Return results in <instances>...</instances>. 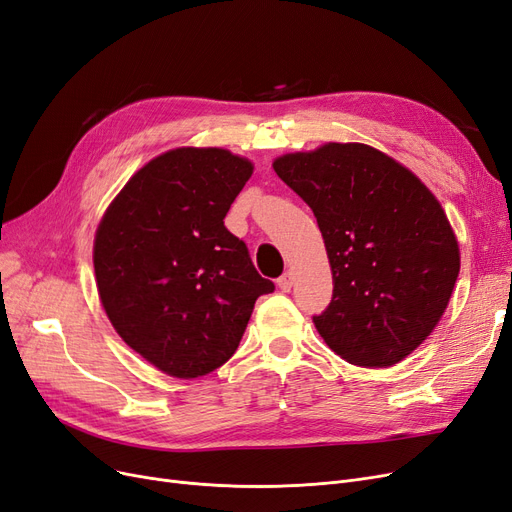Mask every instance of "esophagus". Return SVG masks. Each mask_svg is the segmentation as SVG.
<instances>
[{
    "instance_id": "1",
    "label": "esophagus",
    "mask_w": 512,
    "mask_h": 512,
    "mask_svg": "<svg viewBox=\"0 0 512 512\" xmlns=\"http://www.w3.org/2000/svg\"><path fill=\"white\" fill-rule=\"evenodd\" d=\"M277 285H279V290H281V292H290V290H292V285H294V277H292V273H283V275L277 279Z\"/></svg>"
}]
</instances>
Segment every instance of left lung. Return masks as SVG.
<instances>
[{"label": "left lung", "mask_w": 512, "mask_h": 512, "mask_svg": "<svg viewBox=\"0 0 512 512\" xmlns=\"http://www.w3.org/2000/svg\"><path fill=\"white\" fill-rule=\"evenodd\" d=\"M309 206L330 258L334 294L313 317L353 365L388 367L435 330L460 273L456 235L435 195L393 157L327 142L273 161Z\"/></svg>", "instance_id": "1"}]
</instances>
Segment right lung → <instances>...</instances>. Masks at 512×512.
<instances>
[{
	"instance_id": "1",
	"label": "right lung",
	"mask_w": 512,
	"mask_h": 512,
	"mask_svg": "<svg viewBox=\"0 0 512 512\" xmlns=\"http://www.w3.org/2000/svg\"><path fill=\"white\" fill-rule=\"evenodd\" d=\"M252 172L224 149L168 151L128 180L98 224L94 273L107 317L170 376H206L229 361L256 298L275 290L224 227Z\"/></svg>"
}]
</instances>
